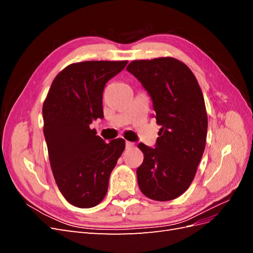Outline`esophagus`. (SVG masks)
<instances>
[{
  "instance_id": "esophagus-1",
  "label": "esophagus",
  "mask_w": 253,
  "mask_h": 253,
  "mask_svg": "<svg viewBox=\"0 0 253 253\" xmlns=\"http://www.w3.org/2000/svg\"><path fill=\"white\" fill-rule=\"evenodd\" d=\"M126 149L134 148V142H132V141H126Z\"/></svg>"
}]
</instances>
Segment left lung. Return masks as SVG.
Instances as JSON below:
<instances>
[{
	"instance_id": "8db88e82",
	"label": "left lung",
	"mask_w": 253,
	"mask_h": 253,
	"mask_svg": "<svg viewBox=\"0 0 253 253\" xmlns=\"http://www.w3.org/2000/svg\"><path fill=\"white\" fill-rule=\"evenodd\" d=\"M126 71L148 91L162 126L154 148L138 144L144 155L138 186L151 200H174L191 185L204 154L208 119L203 91L190 68L174 58L136 60Z\"/></svg>"
}]
</instances>
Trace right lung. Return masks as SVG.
Returning <instances> with one entry per match:
<instances>
[{
	"label": "right lung",
	"mask_w": 253,
	"mask_h": 253,
	"mask_svg": "<svg viewBox=\"0 0 253 253\" xmlns=\"http://www.w3.org/2000/svg\"><path fill=\"white\" fill-rule=\"evenodd\" d=\"M127 61H85L57 75L43 104L44 136L53 177L65 200L79 208L100 203L110 175L126 148L122 138L109 143L89 125L103 118L106 82Z\"/></svg>",
	"instance_id": "obj_1"
}]
</instances>
